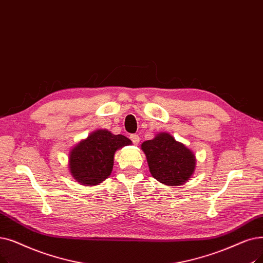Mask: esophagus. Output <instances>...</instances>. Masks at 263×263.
<instances>
[{
    "instance_id": "34e87169",
    "label": "esophagus",
    "mask_w": 263,
    "mask_h": 263,
    "mask_svg": "<svg viewBox=\"0 0 263 263\" xmlns=\"http://www.w3.org/2000/svg\"><path fill=\"white\" fill-rule=\"evenodd\" d=\"M130 140L132 141V143L134 145H138L140 143V136L136 135V134H131L130 135Z\"/></svg>"
}]
</instances>
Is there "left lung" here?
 I'll use <instances>...</instances> for the list:
<instances>
[{
	"label": "left lung",
	"mask_w": 263,
	"mask_h": 263,
	"mask_svg": "<svg viewBox=\"0 0 263 263\" xmlns=\"http://www.w3.org/2000/svg\"><path fill=\"white\" fill-rule=\"evenodd\" d=\"M152 175L164 185L186 182L196 167V157L190 149L168 133H160L142 144Z\"/></svg>",
	"instance_id": "obj_1"
}]
</instances>
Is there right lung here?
I'll list each match as a JSON object with an SVG mask.
<instances>
[{"instance_id": "obj_1", "label": "right lung", "mask_w": 263, "mask_h": 263, "mask_svg": "<svg viewBox=\"0 0 263 263\" xmlns=\"http://www.w3.org/2000/svg\"><path fill=\"white\" fill-rule=\"evenodd\" d=\"M130 144L131 141L121 134L115 135L106 130L91 133L71 152L70 171L73 177L83 185L100 184L111 173L115 152Z\"/></svg>"}]
</instances>
